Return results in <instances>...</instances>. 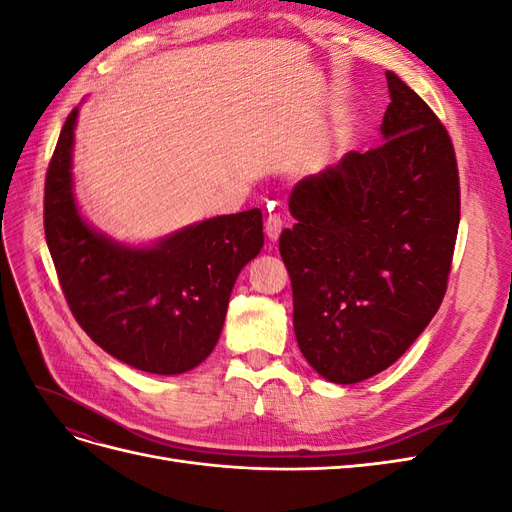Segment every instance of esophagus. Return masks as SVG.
Instances as JSON below:
<instances>
[{
  "instance_id": "34e87169",
  "label": "esophagus",
  "mask_w": 512,
  "mask_h": 512,
  "mask_svg": "<svg viewBox=\"0 0 512 512\" xmlns=\"http://www.w3.org/2000/svg\"><path fill=\"white\" fill-rule=\"evenodd\" d=\"M282 228H284V220L280 218V215H269L267 218V222H265V232H267V237H269V241H277L280 239V235H282Z\"/></svg>"
}]
</instances>
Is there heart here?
Wrapping results in <instances>:
<instances>
[{
  "label": "heart",
  "instance_id": "b5f03b06",
  "mask_svg": "<svg viewBox=\"0 0 512 512\" xmlns=\"http://www.w3.org/2000/svg\"><path fill=\"white\" fill-rule=\"evenodd\" d=\"M342 141H344V132H339V130H337V132L331 136V143H333V145H337V143H342Z\"/></svg>",
  "mask_w": 512,
  "mask_h": 512
}]
</instances>
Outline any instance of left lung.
Segmentation results:
<instances>
[{
    "label": "left lung",
    "mask_w": 512,
    "mask_h": 512,
    "mask_svg": "<svg viewBox=\"0 0 512 512\" xmlns=\"http://www.w3.org/2000/svg\"><path fill=\"white\" fill-rule=\"evenodd\" d=\"M384 143L348 151L290 192L280 237L294 335L322 378L380 374L425 331L444 299L459 228V173L431 108L386 72Z\"/></svg>",
    "instance_id": "obj_1"
}]
</instances>
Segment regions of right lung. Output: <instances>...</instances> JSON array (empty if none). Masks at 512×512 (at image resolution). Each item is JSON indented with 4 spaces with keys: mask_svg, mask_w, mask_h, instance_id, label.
I'll list each match as a JSON object with an SVG mask.
<instances>
[{
    "mask_svg": "<svg viewBox=\"0 0 512 512\" xmlns=\"http://www.w3.org/2000/svg\"><path fill=\"white\" fill-rule=\"evenodd\" d=\"M79 106L61 128L44 183V235L74 318L121 363L177 376L218 344L241 269L262 245V213L250 209L130 245L91 226L74 194Z\"/></svg>",
    "mask_w": 512,
    "mask_h": 512,
    "instance_id": "add662e5",
    "label": "right lung"
}]
</instances>
